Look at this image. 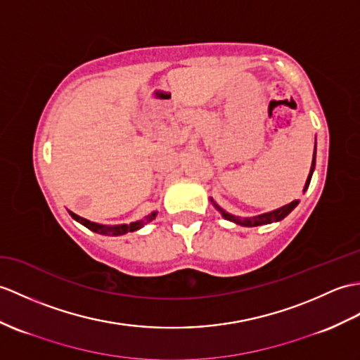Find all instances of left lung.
Masks as SVG:
<instances>
[{
    "label": "left lung",
    "instance_id": "left-lung-1",
    "mask_svg": "<svg viewBox=\"0 0 360 360\" xmlns=\"http://www.w3.org/2000/svg\"><path fill=\"white\" fill-rule=\"evenodd\" d=\"M314 167H316V142H314V152H313V161H311V169H310V173H308V178H307V182H305V187H304V191H307L308 186H310V181H311V176H313V172H314ZM212 204L214 205L216 210H218L222 218H225L227 221H231L235 222L238 225H242V227H257V225H265V224H271V222H279L282 221L283 218H285L287 214H290L291 212L295 210L296 205L299 204V199L296 200H291L290 204L283 205L281 208H276V210L273 212H269V213H262V214H257V216H253V218H240V216H235L231 214L229 212H225L222 207H219L218 204L214 202L213 198H210Z\"/></svg>",
    "mask_w": 360,
    "mask_h": 360
}]
</instances>
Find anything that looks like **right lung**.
Masks as SVG:
<instances>
[{"label":"right lung","mask_w":360,"mask_h":360,"mask_svg":"<svg viewBox=\"0 0 360 360\" xmlns=\"http://www.w3.org/2000/svg\"><path fill=\"white\" fill-rule=\"evenodd\" d=\"M67 212H69V214L72 216L75 221L82 224L89 230L98 233V235H105V236H121V235H125V233L136 231V230L144 227L146 224L152 222L156 218V214H158V212H152L148 216H146L144 219H141V221H135V222H130V224H120V225H104V224L91 222V221H89L86 218H81V216H78L77 213H73L70 210H67Z\"/></svg>","instance_id":"right-lung-1"}]
</instances>
